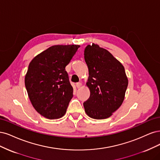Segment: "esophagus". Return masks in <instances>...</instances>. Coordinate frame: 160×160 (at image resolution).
<instances>
[{
	"instance_id": "34e87169",
	"label": "esophagus",
	"mask_w": 160,
	"mask_h": 160,
	"mask_svg": "<svg viewBox=\"0 0 160 160\" xmlns=\"http://www.w3.org/2000/svg\"><path fill=\"white\" fill-rule=\"evenodd\" d=\"M76 86L77 88H80L82 86V83H81V82H77Z\"/></svg>"
}]
</instances>
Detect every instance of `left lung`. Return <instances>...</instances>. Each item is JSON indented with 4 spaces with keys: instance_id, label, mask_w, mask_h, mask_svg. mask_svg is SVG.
I'll use <instances>...</instances> for the list:
<instances>
[{
    "instance_id": "obj_1",
    "label": "left lung",
    "mask_w": 160,
    "mask_h": 160,
    "mask_svg": "<svg viewBox=\"0 0 160 160\" xmlns=\"http://www.w3.org/2000/svg\"><path fill=\"white\" fill-rule=\"evenodd\" d=\"M84 60L89 76L86 86L90 98L84 103L89 117L106 119L119 108L128 84L124 67L109 51L92 43L84 50Z\"/></svg>"
}]
</instances>
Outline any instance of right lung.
<instances>
[{"label":"right lung","mask_w":160,"mask_h":160,"mask_svg":"<svg viewBox=\"0 0 160 160\" xmlns=\"http://www.w3.org/2000/svg\"><path fill=\"white\" fill-rule=\"evenodd\" d=\"M80 45H54L30 62L24 83L34 109L46 118L58 119L66 112L73 88L65 70Z\"/></svg>","instance_id":"right-lung-1"}]
</instances>
